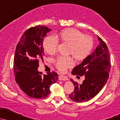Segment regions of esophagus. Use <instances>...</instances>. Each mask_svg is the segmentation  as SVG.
Returning a JSON list of instances; mask_svg holds the SVG:
<instances>
[{
  "instance_id": "obj_1",
  "label": "esophagus",
  "mask_w": 120,
  "mask_h": 120,
  "mask_svg": "<svg viewBox=\"0 0 120 120\" xmlns=\"http://www.w3.org/2000/svg\"><path fill=\"white\" fill-rule=\"evenodd\" d=\"M59 80H62V81H66V80H68V78L67 77H66V76H59Z\"/></svg>"
}]
</instances>
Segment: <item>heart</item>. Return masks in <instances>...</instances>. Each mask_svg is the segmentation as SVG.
<instances>
[{"label":"heart","instance_id":"obj_1","mask_svg":"<svg viewBox=\"0 0 120 120\" xmlns=\"http://www.w3.org/2000/svg\"><path fill=\"white\" fill-rule=\"evenodd\" d=\"M58 36L62 41L69 44L68 54L73 55L77 60L86 58L93 47L92 38L88 35H84L82 32L75 28H68L62 30ZM58 45V41L52 36H47L43 41L44 50L49 54L56 52ZM54 62L56 68L61 72H65L69 68L74 65V60L71 56L60 55L58 56Z\"/></svg>","mask_w":120,"mask_h":120}]
</instances>
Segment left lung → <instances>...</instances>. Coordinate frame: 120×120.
Instances as JSON below:
<instances>
[{
    "instance_id": "8db88e82",
    "label": "left lung",
    "mask_w": 120,
    "mask_h": 120,
    "mask_svg": "<svg viewBox=\"0 0 120 120\" xmlns=\"http://www.w3.org/2000/svg\"><path fill=\"white\" fill-rule=\"evenodd\" d=\"M98 38L99 45L71 71L72 75H78L77 77L80 78L79 75L85 77L82 84L70 79L75 90L69 95V98L74 102H83L92 99L101 91L108 80L111 66L109 51L103 40Z\"/></svg>"
}]
</instances>
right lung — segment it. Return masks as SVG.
<instances>
[{"instance_id":"right-lung-1","label":"right lung","mask_w":120,"mask_h":120,"mask_svg":"<svg viewBox=\"0 0 120 120\" xmlns=\"http://www.w3.org/2000/svg\"><path fill=\"white\" fill-rule=\"evenodd\" d=\"M51 29L44 26L32 27L25 32L17 44L14 58L16 82L29 97L44 99L50 94V87L58 79L56 73L42 75L38 71L39 59L44 55L43 38Z\"/></svg>"}]
</instances>
